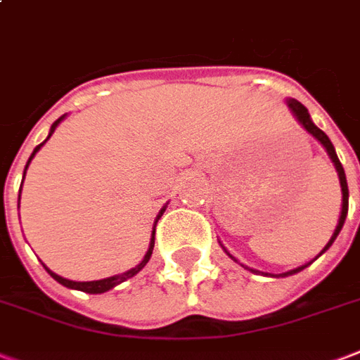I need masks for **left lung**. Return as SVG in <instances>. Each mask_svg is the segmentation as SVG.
I'll return each instance as SVG.
<instances>
[{"mask_svg": "<svg viewBox=\"0 0 360 360\" xmlns=\"http://www.w3.org/2000/svg\"><path fill=\"white\" fill-rule=\"evenodd\" d=\"M286 106L290 108V112L294 113V117L298 119L300 125L304 127L305 131L309 132L311 136H315V139H317L319 142L323 144V148H324V150H326V153H328V158L332 159V163H334V167H336L338 176H340V186H342V214H340V220H338V226H336V229H334V235H332V237H330V241L326 243V247H324L323 250H321V254H323V252H326V250H328V248L332 247V243L336 241L338 233H340V231H342V228H344L345 216H347V209H349V190H347V180H345L344 167H342V163H340V159H338L336 150H334V146H332L330 139H328V136H326V134H324V132L321 131V129H319L317 125H315V123H313L311 117H309V112H307V108H305L304 104H302V102H298V100H294V98L286 100ZM224 250H226V248H224ZM226 254H228L231 260L237 262L233 258V256H231V254L228 252V250H226ZM321 254H319V256H321ZM309 264H311V262H309ZM309 264H305V266L296 267V269H290V271H286V273H279V275H271V273H262V275H269V277H288V275H294V273L302 271V269L309 266ZM243 267H247V266H243ZM247 269H248V271H252V273H260V271H256V269H250V267H247Z\"/></svg>", "mask_w": 360, "mask_h": 360, "instance_id": "obj_1", "label": "left lung"}]
</instances>
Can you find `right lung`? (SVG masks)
<instances>
[{"mask_svg": "<svg viewBox=\"0 0 360 360\" xmlns=\"http://www.w3.org/2000/svg\"><path fill=\"white\" fill-rule=\"evenodd\" d=\"M64 117H66V113H64V115H62V117L56 119L55 123H53V125H51V131H49L47 140L51 139V136H53V132H55V129H56V127H58V123H60V121H62V119H64ZM47 140H45V142H47ZM45 142H41V144H39V146H36V150L32 151V155H30L28 163H26V169H28L30 161H32V159H34V155H36L37 151L41 150V146L45 144ZM26 169H24V174H26ZM22 182H24V178H22ZM18 202H20V195H18ZM165 209H167V207H163V209L159 210L158 218H155V224H153V231H151L150 247H148V252H146L144 260L140 262V264H139V266H136V267H132V269H129V271L121 273V275H113V277H108V279H100V281H85V283H79V281H70V279H64V277H60V275H56V273L51 271V269H49V267H45V269H47L49 275H51V277H53V279H55L56 283H60V285L68 286V288H74V290H81V292H87V294H102V292H108V290H112L113 286L121 285V283H125L127 279H131V277H134V275H136V273H139L140 269H142V267H144L146 264H148V262H150L151 252H153V245H155V226H158L159 218H161V216H163Z\"/></svg>", "mask_w": 360, "mask_h": 360, "instance_id": "obj_1", "label": "right lung"}]
</instances>
